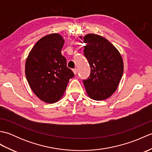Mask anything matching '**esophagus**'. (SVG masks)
I'll return each mask as SVG.
<instances>
[{
    "instance_id": "1",
    "label": "esophagus",
    "mask_w": 152,
    "mask_h": 152,
    "mask_svg": "<svg viewBox=\"0 0 152 152\" xmlns=\"http://www.w3.org/2000/svg\"><path fill=\"white\" fill-rule=\"evenodd\" d=\"M72 70H73V72H74V74H76L77 72H78V69H77L76 68H75V69H74Z\"/></svg>"
}]
</instances>
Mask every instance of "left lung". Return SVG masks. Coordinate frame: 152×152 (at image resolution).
<instances>
[{
  "label": "left lung",
  "mask_w": 152,
  "mask_h": 152,
  "mask_svg": "<svg viewBox=\"0 0 152 152\" xmlns=\"http://www.w3.org/2000/svg\"><path fill=\"white\" fill-rule=\"evenodd\" d=\"M83 41L84 56L91 67L89 76L83 80L87 93L96 101L106 99L115 92L121 79L122 57L108 40L99 35L87 34Z\"/></svg>",
  "instance_id": "left-lung-1"
}]
</instances>
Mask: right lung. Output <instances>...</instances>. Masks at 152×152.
Listing matches in <instances>:
<instances>
[{"mask_svg":"<svg viewBox=\"0 0 152 152\" xmlns=\"http://www.w3.org/2000/svg\"><path fill=\"white\" fill-rule=\"evenodd\" d=\"M63 45V38L59 34L47 35L37 42L26 60L28 84L34 94L47 103L59 101L69 80L74 76L61 54Z\"/></svg>","mask_w":152,"mask_h":152,"instance_id":"right-lung-1","label":"right lung"}]
</instances>
